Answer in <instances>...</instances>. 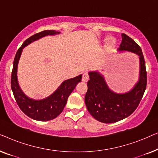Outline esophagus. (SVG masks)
I'll use <instances>...</instances> for the list:
<instances>
[{"label": "esophagus", "mask_w": 158, "mask_h": 158, "mask_svg": "<svg viewBox=\"0 0 158 158\" xmlns=\"http://www.w3.org/2000/svg\"><path fill=\"white\" fill-rule=\"evenodd\" d=\"M89 80V75H88V72H85L83 74V77H82V81L83 82H88Z\"/></svg>", "instance_id": "esophagus-1"}]
</instances>
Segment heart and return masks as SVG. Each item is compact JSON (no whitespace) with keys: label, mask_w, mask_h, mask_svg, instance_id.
<instances>
[{"label":"heart","mask_w":158,"mask_h":158,"mask_svg":"<svg viewBox=\"0 0 158 158\" xmlns=\"http://www.w3.org/2000/svg\"><path fill=\"white\" fill-rule=\"evenodd\" d=\"M109 42L111 43V44H113V43L114 42V40L113 38H109Z\"/></svg>","instance_id":"1"}]
</instances>
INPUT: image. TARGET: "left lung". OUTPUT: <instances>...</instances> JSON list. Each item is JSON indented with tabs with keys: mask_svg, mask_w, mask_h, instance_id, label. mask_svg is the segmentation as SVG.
Wrapping results in <instances>:
<instances>
[{
	"mask_svg": "<svg viewBox=\"0 0 158 158\" xmlns=\"http://www.w3.org/2000/svg\"><path fill=\"white\" fill-rule=\"evenodd\" d=\"M119 51H130L139 56V82L131 91L117 94L108 88L103 76L97 72L89 73L85 102L88 111L99 122L110 124L130 116L139 106L147 86L145 61L140 47L131 37L122 34Z\"/></svg>",
	"mask_w": 158,
	"mask_h": 158,
	"instance_id": "1",
	"label": "left lung"
}]
</instances>
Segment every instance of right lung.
Here are the masks:
<instances>
[{"mask_svg": "<svg viewBox=\"0 0 158 158\" xmlns=\"http://www.w3.org/2000/svg\"><path fill=\"white\" fill-rule=\"evenodd\" d=\"M59 33L60 32L55 31L54 30H45L40 33L34 34L33 36L28 38L19 47L14 58L11 73V79H10V85H11L13 94H14L17 104L21 111L26 115L34 120L45 122V121L54 119L59 116L65 106L69 96L74 90L77 84L81 82L82 79V75H81L73 78L64 81L53 94H52L48 98L40 101H34L28 98L21 91L19 87L16 75L17 65H18L19 57H20L23 47L43 36L53 35V34Z\"/></svg>", "mask_w": 158, "mask_h": 158, "instance_id": "1", "label": "right lung"}]
</instances>
